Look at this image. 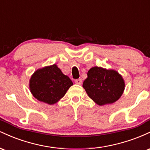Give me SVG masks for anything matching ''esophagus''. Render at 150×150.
Returning <instances> with one entry per match:
<instances>
[{
    "label": "esophagus",
    "instance_id": "obj_1",
    "mask_svg": "<svg viewBox=\"0 0 150 150\" xmlns=\"http://www.w3.org/2000/svg\"><path fill=\"white\" fill-rule=\"evenodd\" d=\"M82 80H81V79H77V80H75V82L76 84H77V85H81V84H82Z\"/></svg>",
    "mask_w": 150,
    "mask_h": 150
}]
</instances>
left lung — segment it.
I'll list each match as a JSON object with an SVG mask.
<instances>
[{
    "label": "left lung",
    "instance_id": "1",
    "mask_svg": "<svg viewBox=\"0 0 150 150\" xmlns=\"http://www.w3.org/2000/svg\"><path fill=\"white\" fill-rule=\"evenodd\" d=\"M125 81L118 71L94 66L87 72L82 87L87 95L99 106L111 104L120 99L125 89Z\"/></svg>",
    "mask_w": 150,
    "mask_h": 150
}]
</instances>
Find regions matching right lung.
<instances>
[{
  "mask_svg": "<svg viewBox=\"0 0 150 150\" xmlns=\"http://www.w3.org/2000/svg\"><path fill=\"white\" fill-rule=\"evenodd\" d=\"M72 85L71 80L62 73L56 64L37 69L32 75L29 83L33 97L49 105L61 100Z\"/></svg>",
  "mask_w": 150,
  "mask_h": 150,
  "instance_id": "add662e5",
  "label": "right lung"
}]
</instances>
